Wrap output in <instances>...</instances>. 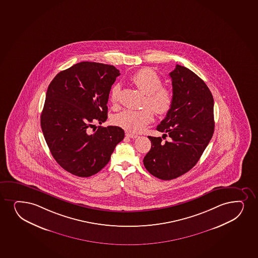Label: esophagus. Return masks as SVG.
Returning a JSON list of instances; mask_svg holds the SVG:
<instances>
[{
  "label": "esophagus",
  "instance_id": "esophagus-1",
  "mask_svg": "<svg viewBox=\"0 0 258 258\" xmlns=\"http://www.w3.org/2000/svg\"><path fill=\"white\" fill-rule=\"evenodd\" d=\"M125 136L126 137H128V138H132V139H136V138H137L138 137V136L137 135H134V134L131 133H127L125 134Z\"/></svg>",
  "mask_w": 258,
  "mask_h": 258
}]
</instances>
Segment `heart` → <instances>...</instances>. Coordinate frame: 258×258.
Listing matches in <instances>:
<instances>
[{"label":"heart","instance_id":"obj_1","mask_svg":"<svg viewBox=\"0 0 258 258\" xmlns=\"http://www.w3.org/2000/svg\"><path fill=\"white\" fill-rule=\"evenodd\" d=\"M131 82L146 94L143 109H125L113 117L116 126L132 133H140L151 122L155 112L164 115L169 112L174 102V94L172 89L162 86L161 77L155 71L144 68L134 73ZM121 91L120 84H115L109 92V100L114 105L117 104Z\"/></svg>","mask_w":258,"mask_h":258}]
</instances>
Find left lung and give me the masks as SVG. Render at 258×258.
Listing matches in <instances>:
<instances>
[{
  "label": "left lung",
  "mask_w": 258,
  "mask_h": 258,
  "mask_svg": "<svg viewBox=\"0 0 258 258\" xmlns=\"http://www.w3.org/2000/svg\"><path fill=\"white\" fill-rule=\"evenodd\" d=\"M174 102L156 130L170 137H149L151 149L143 159L146 169L158 179H176L197 164L214 132V101L200 77L176 64L169 73Z\"/></svg>",
  "instance_id": "obj_1"
}]
</instances>
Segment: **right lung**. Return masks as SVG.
Wrapping results in <instances>:
<instances>
[{
    "mask_svg": "<svg viewBox=\"0 0 258 258\" xmlns=\"http://www.w3.org/2000/svg\"><path fill=\"white\" fill-rule=\"evenodd\" d=\"M119 75L113 66L87 61L62 71L49 85L40 126L55 161L72 174L98 173L124 138L117 126L90 131L95 121H106L109 91Z\"/></svg>",
    "mask_w": 258,
    "mask_h": 258,
    "instance_id": "obj_1",
    "label": "right lung"
}]
</instances>
